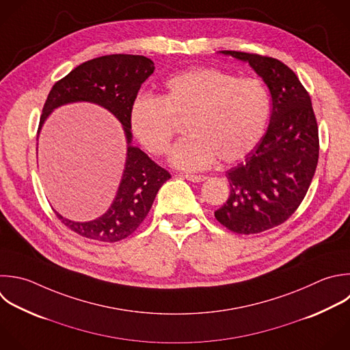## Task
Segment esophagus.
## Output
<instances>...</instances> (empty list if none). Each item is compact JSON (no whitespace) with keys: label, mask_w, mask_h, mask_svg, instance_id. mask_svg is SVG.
Here are the masks:
<instances>
[{"label":"esophagus","mask_w":350,"mask_h":350,"mask_svg":"<svg viewBox=\"0 0 350 350\" xmlns=\"http://www.w3.org/2000/svg\"><path fill=\"white\" fill-rule=\"evenodd\" d=\"M185 178L190 182H194V183H200V182H204L206 179V176H204V175H190V174H186Z\"/></svg>","instance_id":"esophagus-1"}]
</instances>
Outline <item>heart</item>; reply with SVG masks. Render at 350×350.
<instances>
[{
    "mask_svg": "<svg viewBox=\"0 0 350 350\" xmlns=\"http://www.w3.org/2000/svg\"><path fill=\"white\" fill-rule=\"evenodd\" d=\"M269 108L261 81L196 68L170 78L161 97H137L130 126L142 146L163 154L176 131V120L186 122L190 134L175 144L170 160L179 168L197 171L216 157L223 163L246 157L262 137Z\"/></svg>",
    "mask_w": 350,
    "mask_h": 350,
    "instance_id": "obj_1",
    "label": "heart"
}]
</instances>
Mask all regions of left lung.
<instances>
[{
  "label": "left lung",
  "instance_id": "left-lung-1",
  "mask_svg": "<svg viewBox=\"0 0 350 350\" xmlns=\"http://www.w3.org/2000/svg\"><path fill=\"white\" fill-rule=\"evenodd\" d=\"M219 53L247 63L272 98L267 133L226 172L230 197L215 212L230 231L257 234L286 221L304 200L319 159L317 123L308 92L286 64L245 52Z\"/></svg>",
  "mask_w": 350,
  "mask_h": 350
}]
</instances>
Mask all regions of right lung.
Segmentation results:
<instances>
[{
	"instance_id": "right-lung-1",
	"label": "right lung",
	"mask_w": 350,
	"mask_h": 350,
	"mask_svg": "<svg viewBox=\"0 0 350 350\" xmlns=\"http://www.w3.org/2000/svg\"><path fill=\"white\" fill-rule=\"evenodd\" d=\"M154 63L145 56L111 55L89 60L52 88L42 109L38 134L59 107L92 103L108 109L120 123L127 141V156L118 193L108 211L90 221L57 217L77 234L98 241L118 242L131 235L149 213L159 189L171 178L139 148L133 146L130 111L141 85L153 74Z\"/></svg>"
}]
</instances>
